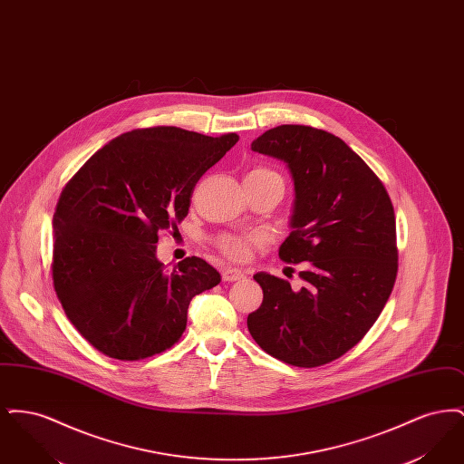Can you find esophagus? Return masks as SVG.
Listing matches in <instances>:
<instances>
[{
  "label": "esophagus",
  "mask_w": 464,
  "mask_h": 464,
  "mask_svg": "<svg viewBox=\"0 0 464 464\" xmlns=\"http://www.w3.org/2000/svg\"><path fill=\"white\" fill-rule=\"evenodd\" d=\"M245 278V273L242 269H237V267H226L222 271V280L224 282H240Z\"/></svg>",
  "instance_id": "34e87169"
}]
</instances>
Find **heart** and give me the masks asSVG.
<instances>
[{"label":"heart","instance_id":"b5f03b06","mask_svg":"<svg viewBox=\"0 0 464 464\" xmlns=\"http://www.w3.org/2000/svg\"><path fill=\"white\" fill-rule=\"evenodd\" d=\"M245 179L246 180H269V179H275V180H280L284 184V179H282L278 172H275L271 169H266V167L252 169ZM216 245H218V248L221 250L227 259L237 261V263H243V261H246L252 256V250L261 245V237L259 235L224 233V235H219L216 238Z\"/></svg>","mask_w":464,"mask_h":464}]
</instances>
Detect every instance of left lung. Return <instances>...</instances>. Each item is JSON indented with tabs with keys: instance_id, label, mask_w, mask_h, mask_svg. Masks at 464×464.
<instances>
[{
	"instance_id": "1",
	"label": "left lung",
	"mask_w": 464,
	"mask_h": 464,
	"mask_svg": "<svg viewBox=\"0 0 464 464\" xmlns=\"http://www.w3.org/2000/svg\"><path fill=\"white\" fill-rule=\"evenodd\" d=\"M252 151L284 160L294 177V231L280 259L304 263L303 287L257 273L263 304L246 327L266 353L295 367H320L350 352L384 308L398 271L390 195L371 167L339 137L280 125Z\"/></svg>"
}]
</instances>
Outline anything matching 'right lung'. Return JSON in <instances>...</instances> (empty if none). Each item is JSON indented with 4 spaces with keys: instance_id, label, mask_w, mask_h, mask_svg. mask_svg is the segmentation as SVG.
I'll use <instances>...</instances> for the list:
<instances>
[{
    "instance_id": "1",
    "label": "right lung",
    "mask_w": 464,
    "mask_h": 464,
    "mask_svg": "<svg viewBox=\"0 0 464 464\" xmlns=\"http://www.w3.org/2000/svg\"><path fill=\"white\" fill-rule=\"evenodd\" d=\"M238 139L137 129L67 180L53 214L52 280L69 322L101 353L137 362L172 348L189 301L221 282L197 256L167 271L156 243L160 231L176 235L199 177Z\"/></svg>"
}]
</instances>
